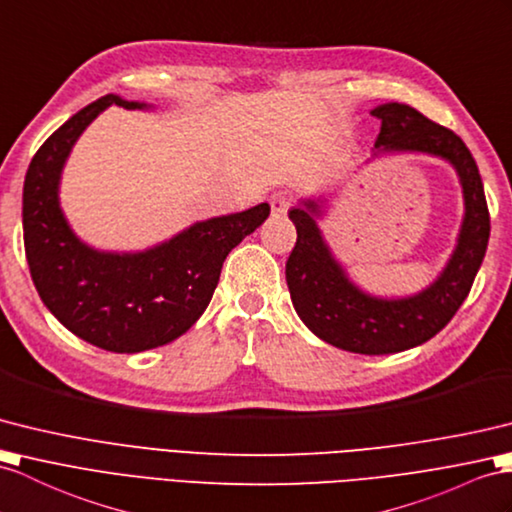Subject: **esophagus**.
<instances>
[{
  "instance_id": "34e87169",
  "label": "esophagus",
  "mask_w": 512,
  "mask_h": 512,
  "mask_svg": "<svg viewBox=\"0 0 512 512\" xmlns=\"http://www.w3.org/2000/svg\"><path fill=\"white\" fill-rule=\"evenodd\" d=\"M289 206H291V199L286 197V193H276L271 197V215L273 217H284Z\"/></svg>"
}]
</instances>
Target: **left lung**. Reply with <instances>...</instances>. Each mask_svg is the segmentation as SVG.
Here are the masks:
<instances>
[{
	"mask_svg": "<svg viewBox=\"0 0 512 512\" xmlns=\"http://www.w3.org/2000/svg\"><path fill=\"white\" fill-rule=\"evenodd\" d=\"M371 115L382 123L371 158L428 154L454 167L465 202L454 252L439 276L419 293L404 297L367 293L323 239L319 219L326 215L328 195L306 197L289 210L297 241L286 260V284L295 313L321 341L345 352L380 356L426 343L450 323L484 260L491 219L478 165L460 136L406 104H380Z\"/></svg>",
	"mask_w": 512,
	"mask_h": 512,
	"instance_id": "obj_1",
	"label": "left lung"
}]
</instances>
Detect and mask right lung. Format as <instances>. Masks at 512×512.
<instances>
[{"label": "right lung", "mask_w": 512, "mask_h": 512, "mask_svg": "<svg viewBox=\"0 0 512 512\" xmlns=\"http://www.w3.org/2000/svg\"><path fill=\"white\" fill-rule=\"evenodd\" d=\"M147 110L110 93L76 112L34 154L23 182V243L36 291L62 326L106 352L136 354L176 341L202 317L223 260L263 226L269 204L195 221L141 252H104L73 232L60 178L73 145L108 106Z\"/></svg>", "instance_id": "add662e5"}]
</instances>
